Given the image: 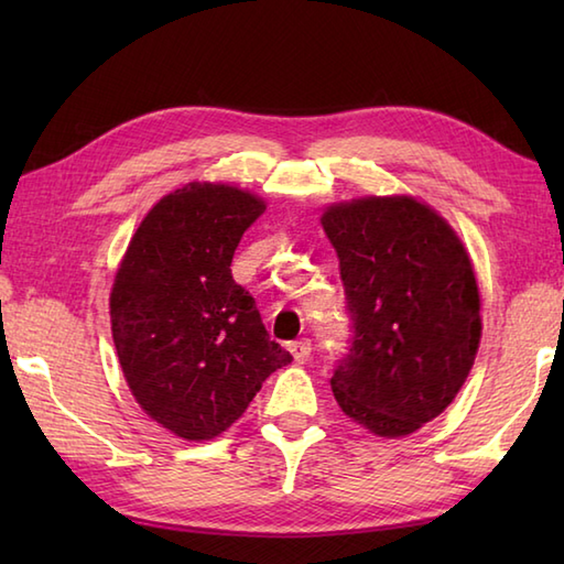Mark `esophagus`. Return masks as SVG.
<instances>
[{"label": "esophagus", "mask_w": 564, "mask_h": 564, "mask_svg": "<svg viewBox=\"0 0 564 564\" xmlns=\"http://www.w3.org/2000/svg\"><path fill=\"white\" fill-rule=\"evenodd\" d=\"M291 354L297 364H305L310 354H313V344H310V339H301V341H293L291 344Z\"/></svg>", "instance_id": "34e87169"}]
</instances>
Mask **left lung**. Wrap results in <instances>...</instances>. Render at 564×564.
Listing matches in <instances>:
<instances>
[{"label":"left lung","mask_w":564,"mask_h":564,"mask_svg":"<svg viewBox=\"0 0 564 564\" xmlns=\"http://www.w3.org/2000/svg\"><path fill=\"white\" fill-rule=\"evenodd\" d=\"M322 227L354 327L334 398L370 434H412L446 410L475 364L482 319L473 263L453 227L412 196L334 203Z\"/></svg>","instance_id":"left-lung-1"}]
</instances>
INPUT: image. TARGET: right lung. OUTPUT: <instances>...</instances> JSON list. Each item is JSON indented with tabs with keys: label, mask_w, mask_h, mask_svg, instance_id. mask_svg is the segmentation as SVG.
<instances>
[{
	"label": "right lung",
	"mask_w": 564,
	"mask_h": 564,
	"mask_svg": "<svg viewBox=\"0 0 564 564\" xmlns=\"http://www.w3.org/2000/svg\"><path fill=\"white\" fill-rule=\"evenodd\" d=\"M263 210L249 191L191 182L154 203L118 267L109 301L118 361L145 414L178 438L223 434L293 361L230 269Z\"/></svg>",
	"instance_id": "right-lung-1"
}]
</instances>
